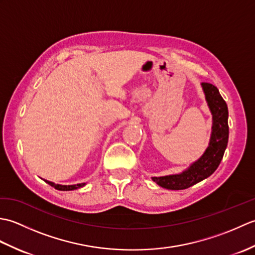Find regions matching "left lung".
Listing matches in <instances>:
<instances>
[{"label": "left lung", "mask_w": 255, "mask_h": 255, "mask_svg": "<svg viewBox=\"0 0 255 255\" xmlns=\"http://www.w3.org/2000/svg\"><path fill=\"white\" fill-rule=\"evenodd\" d=\"M202 88L213 115L209 144L203 155L193 162L186 170L178 174L152 177V181L163 188L178 191L191 187L213 174L223 160L229 138L228 107L215 85L204 82Z\"/></svg>", "instance_id": "left-lung-1"}]
</instances>
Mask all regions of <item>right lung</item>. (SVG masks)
Returning a JSON list of instances; mask_svg holds the SVG:
<instances>
[{
	"mask_svg": "<svg viewBox=\"0 0 255 255\" xmlns=\"http://www.w3.org/2000/svg\"><path fill=\"white\" fill-rule=\"evenodd\" d=\"M46 183L49 184L50 186L55 187L58 191H74V189H78L80 187H83L85 185V183H80V184H74V185H61V184H55L53 182L44 180Z\"/></svg>",
	"mask_w": 255,
	"mask_h": 255,
	"instance_id": "1",
	"label": "right lung"
}]
</instances>
